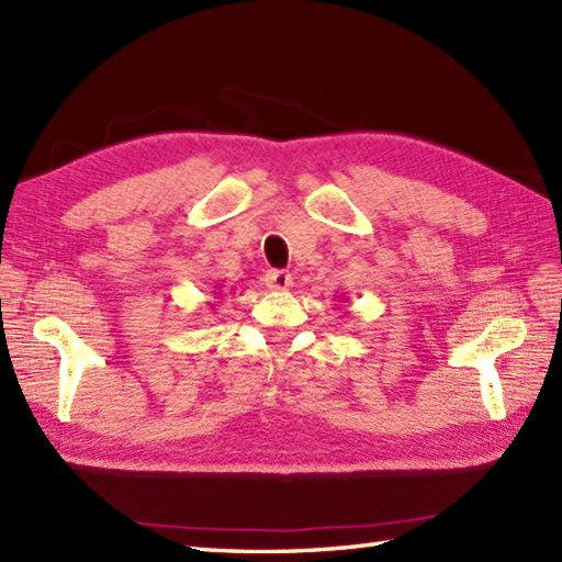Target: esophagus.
Wrapping results in <instances>:
<instances>
[{
	"instance_id": "esophagus-1",
	"label": "esophagus",
	"mask_w": 562,
	"mask_h": 562,
	"mask_svg": "<svg viewBox=\"0 0 562 562\" xmlns=\"http://www.w3.org/2000/svg\"><path fill=\"white\" fill-rule=\"evenodd\" d=\"M266 284H268V290L284 292V290L292 288V274L288 270H268Z\"/></svg>"
}]
</instances>
